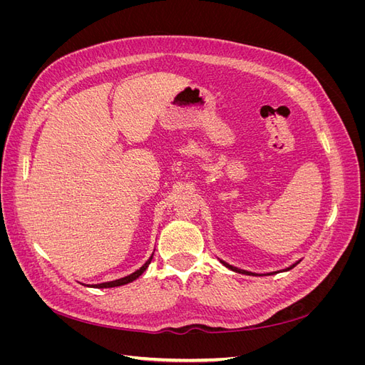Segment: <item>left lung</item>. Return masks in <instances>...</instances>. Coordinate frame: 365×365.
<instances>
[{"mask_svg": "<svg viewBox=\"0 0 365 365\" xmlns=\"http://www.w3.org/2000/svg\"><path fill=\"white\" fill-rule=\"evenodd\" d=\"M220 262H222V260H220ZM224 264H225V267L227 268H230L231 271H236V272H240V274H247V275H256V274H252V272H248V271H244V269H237L236 267H231V264H228V263H225V262H222ZM297 264V263H295ZM295 264H292V267L291 268H294L295 267ZM291 268H288V269H291Z\"/></svg>", "mask_w": 365, "mask_h": 365, "instance_id": "1", "label": "left lung"}]
</instances>
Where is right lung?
<instances>
[{"mask_svg":"<svg viewBox=\"0 0 365 365\" xmlns=\"http://www.w3.org/2000/svg\"><path fill=\"white\" fill-rule=\"evenodd\" d=\"M150 260H152V257L143 264V267L138 269V271H135L134 274H130V275H128V277H123V279H118V280H114V282H108V283H101V284H96V288H114V286H121V284H126V283H130V282H134L135 279H138L140 275L146 271V268L149 267V263H150Z\"/></svg>","mask_w":365,"mask_h":365,"instance_id":"add662e5","label":"right lung"}]
</instances>
